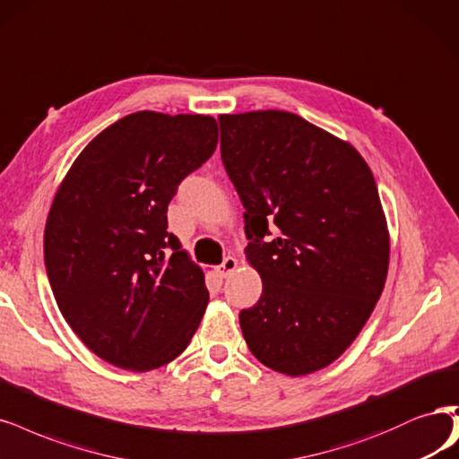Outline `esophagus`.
Masks as SVG:
<instances>
[{
	"label": "esophagus",
	"mask_w": 459,
	"mask_h": 459,
	"mask_svg": "<svg viewBox=\"0 0 459 459\" xmlns=\"http://www.w3.org/2000/svg\"><path fill=\"white\" fill-rule=\"evenodd\" d=\"M237 258H233V256H228V258H224V262H222V265L218 267V275L222 277V279H226V277H230V275H233V272L237 270Z\"/></svg>",
	"instance_id": "1"
}]
</instances>
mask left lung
<instances>
[{
    "mask_svg": "<svg viewBox=\"0 0 459 459\" xmlns=\"http://www.w3.org/2000/svg\"><path fill=\"white\" fill-rule=\"evenodd\" d=\"M218 121L247 209L245 256L262 279L258 304L239 315L245 342L279 374L317 372L353 343L385 284L389 230L372 170L350 142L282 109Z\"/></svg>",
    "mask_w": 459,
    "mask_h": 459,
    "instance_id": "left-lung-1",
    "label": "left lung"
}]
</instances>
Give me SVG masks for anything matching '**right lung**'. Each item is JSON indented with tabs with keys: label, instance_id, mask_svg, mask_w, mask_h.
<instances>
[{
	"label": "right lung",
	"instance_id": "1",
	"mask_svg": "<svg viewBox=\"0 0 459 459\" xmlns=\"http://www.w3.org/2000/svg\"><path fill=\"white\" fill-rule=\"evenodd\" d=\"M218 123L144 109L94 136L62 178L45 224L60 313L123 370L175 360L209 304L204 273L167 231L177 186L214 153Z\"/></svg>",
	"mask_w": 459,
	"mask_h": 459
}]
</instances>
